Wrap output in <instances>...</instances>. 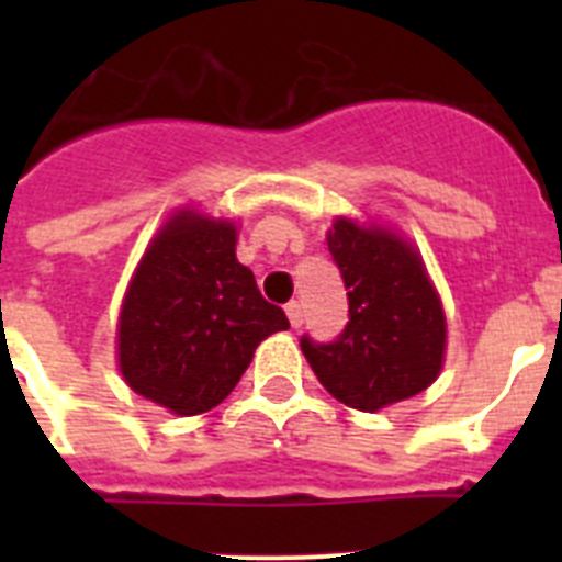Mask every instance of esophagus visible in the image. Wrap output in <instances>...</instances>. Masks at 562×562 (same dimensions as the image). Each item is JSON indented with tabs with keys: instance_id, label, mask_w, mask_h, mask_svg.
Masks as SVG:
<instances>
[{
	"instance_id": "obj_1",
	"label": "esophagus",
	"mask_w": 562,
	"mask_h": 562,
	"mask_svg": "<svg viewBox=\"0 0 562 562\" xmlns=\"http://www.w3.org/2000/svg\"><path fill=\"white\" fill-rule=\"evenodd\" d=\"M286 317H290L292 329H297V326L304 324V306L297 304V301H292V304H286Z\"/></svg>"
}]
</instances>
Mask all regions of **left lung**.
Instances as JSON below:
<instances>
[{"instance_id": "8db88e82", "label": "left lung", "mask_w": 562, "mask_h": 562, "mask_svg": "<svg viewBox=\"0 0 562 562\" xmlns=\"http://www.w3.org/2000/svg\"><path fill=\"white\" fill-rule=\"evenodd\" d=\"M326 245L349 290V324L335 342L301 340L321 385L366 414L430 389L445 369L448 317L419 247L355 216H337Z\"/></svg>"}]
</instances>
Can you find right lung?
I'll use <instances>...</instances> for the list:
<instances>
[{"label": "right lung", "instance_id": "right-lung-1", "mask_svg": "<svg viewBox=\"0 0 562 562\" xmlns=\"http://www.w3.org/2000/svg\"><path fill=\"white\" fill-rule=\"evenodd\" d=\"M236 220L182 205L157 227L132 272L114 355L123 382L177 416L216 408L258 342L290 329L236 258Z\"/></svg>", "mask_w": 562, "mask_h": 562}]
</instances>
